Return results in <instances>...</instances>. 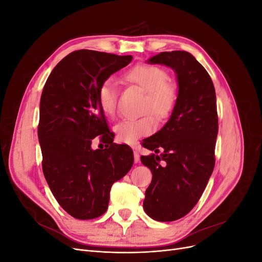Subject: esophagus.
I'll return each mask as SVG.
<instances>
[{"instance_id": "1", "label": "esophagus", "mask_w": 262, "mask_h": 262, "mask_svg": "<svg viewBox=\"0 0 262 262\" xmlns=\"http://www.w3.org/2000/svg\"><path fill=\"white\" fill-rule=\"evenodd\" d=\"M133 156H134V163H140V155L137 149L133 150Z\"/></svg>"}]
</instances>
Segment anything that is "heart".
<instances>
[{"label":"heart","mask_w":262,"mask_h":262,"mask_svg":"<svg viewBox=\"0 0 262 262\" xmlns=\"http://www.w3.org/2000/svg\"><path fill=\"white\" fill-rule=\"evenodd\" d=\"M124 78L146 92V110L150 109L160 119H166L172 114L177 104L178 93L176 86L167 82L168 75L162 68L144 63L138 64L125 73ZM117 92V83L113 78H107L97 90V104L102 114L109 118L116 114ZM114 129L119 141L133 144L138 139L148 136L156 129V120L152 115L123 119Z\"/></svg>","instance_id":"heart-1"}]
</instances>
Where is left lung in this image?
I'll return each instance as SVG.
<instances>
[{"label":"left lung","instance_id":"8db88e82","mask_svg":"<svg viewBox=\"0 0 262 262\" xmlns=\"http://www.w3.org/2000/svg\"><path fill=\"white\" fill-rule=\"evenodd\" d=\"M146 62L168 67L177 77L176 107L163 128L143 140L153 153L141 156L153 173L143 209L155 221L171 222L193 209L212 175L219 131L215 90L207 70L187 51L161 52Z\"/></svg>","mask_w":262,"mask_h":262}]
</instances>
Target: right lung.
<instances>
[{"label":"right lung","mask_w":262,"mask_h":262,"mask_svg":"<svg viewBox=\"0 0 262 262\" xmlns=\"http://www.w3.org/2000/svg\"><path fill=\"white\" fill-rule=\"evenodd\" d=\"M132 55L77 50L52 70L40 98L38 139L42 170L55 200L71 216L92 220L108 209L110 189L131 169L133 152L114 143L96 94ZM101 136L104 150H93Z\"/></svg>","instance_id":"1"}]
</instances>
